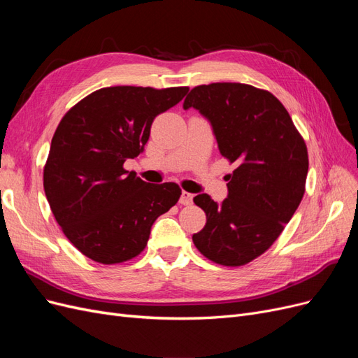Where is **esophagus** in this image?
Here are the masks:
<instances>
[{"label":"esophagus","instance_id":"esophagus-1","mask_svg":"<svg viewBox=\"0 0 358 358\" xmlns=\"http://www.w3.org/2000/svg\"><path fill=\"white\" fill-rule=\"evenodd\" d=\"M192 194H189V192H187V191H182V196H180V200H179V203L180 204H185V206H188V204H191L192 203Z\"/></svg>","mask_w":358,"mask_h":358}]
</instances>
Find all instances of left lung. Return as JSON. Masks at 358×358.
Masks as SVG:
<instances>
[{"label":"left lung","mask_w":358,"mask_h":358,"mask_svg":"<svg viewBox=\"0 0 358 358\" xmlns=\"http://www.w3.org/2000/svg\"><path fill=\"white\" fill-rule=\"evenodd\" d=\"M209 119L221 155L237 166L221 204L208 194L194 203L206 225L192 242L210 262L237 267L264 254L284 231L303 199L308 148L284 104L266 90L218 82L192 88L183 109Z\"/></svg>","instance_id":"left-lung-1"}]
</instances>
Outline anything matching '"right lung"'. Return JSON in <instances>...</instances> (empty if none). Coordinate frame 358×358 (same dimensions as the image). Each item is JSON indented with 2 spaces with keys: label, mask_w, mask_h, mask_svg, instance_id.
<instances>
[{
  "label": "right lung",
  "mask_w": 358,
  "mask_h": 358,
  "mask_svg": "<svg viewBox=\"0 0 358 358\" xmlns=\"http://www.w3.org/2000/svg\"><path fill=\"white\" fill-rule=\"evenodd\" d=\"M188 86H110L62 116L43 170L50 210L74 248L100 264H119L148 245L150 227L175 206V182L148 183L124 162L142 152L154 119Z\"/></svg>",
  "instance_id": "right-lung-1"
}]
</instances>
